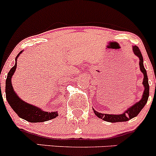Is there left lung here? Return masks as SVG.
<instances>
[{"mask_svg":"<svg viewBox=\"0 0 156 156\" xmlns=\"http://www.w3.org/2000/svg\"><path fill=\"white\" fill-rule=\"evenodd\" d=\"M133 52L134 55L139 58V66H140V70L144 75V79H143L142 84L144 87V92H143L142 97L140 101H137L134 105L129 107L126 110H125L122 113L119 114V115H114V114H104L98 112L96 110L94 109V112L98 118L103 119L104 121L109 122H126V121L129 120L133 119L134 117L137 116L140 112L141 111L144 105L148 101V96H149V84H148V79L147 76V72L144 69V61H143L142 55L140 53V51L139 50L138 47L133 46Z\"/></svg>","mask_w":156,"mask_h":156,"instance_id":"left-lung-1","label":"left lung"}]
</instances>
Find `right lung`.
I'll use <instances>...</instances> for the list:
<instances>
[{"mask_svg": "<svg viewBox=\"0 0 156 156\" xmlns=\"http://www.w3.org/2000/svg\"><path fill=\"white\" fill-rule=\"evenodd\" d=\"M22 52L23 51L19 52V55L16 56L15 66L8 72L7 76L6 83H5V93H6V99L8 104L10 105L12 109L20 118L28 122H41L55 119L58 115V112L44 111L39 107L29 104L20 98L14 90L12 83V78L17 67V59Z\"/></svg>", "mask_w": 156, "mask_h": 156, "instance_id": "obj_1", "label": "right lung"}]
</instances>
